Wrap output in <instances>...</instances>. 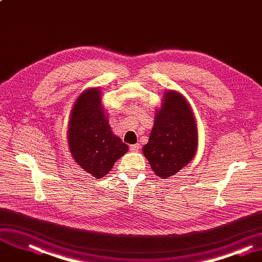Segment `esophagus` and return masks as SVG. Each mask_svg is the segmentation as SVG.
I'll list each match as a JSON object with an SVG mask.
<instances>
[{
  "mask_svg": "<svg viewBox=\"0 0 262 262\" xmlns=\"http://www.w3.org/2000/svg\"><path fill=\"white\" fill-rule=\"evenodd\" d=\"M139 149H140V144L130 145V150H131V151H138Z\"/></svg>",
  "mask_w": 262,
  "mask_h": 262,
  "instance_id": "34e87169",
  "label": "esophagus"
}]
</instances>
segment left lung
I'll use <instances>...</instances> for the list:
<instances>
[{
    "mask_svg": "<svg viewBox=\"0 0 262 262\" xmlns=\"http://www.w3.org/2000/svg\"><path fill=\"white\" fill-rule=\"evenodd\" d=\"M196 149L198 127L189 102L181 92L165 91L144 156L162 180L180 172L194 158Z\"/></svg>",
    "mask_w": 262,
    "mask_h": 262,
    "instance_id": "left-lung-1",
    "label": "left lung"
}]
</instances>
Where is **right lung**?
I'll list each match as a JSON object with an SVG mask.
<instances>
[{
	"label": "right lung",
	"mask_w": 262,
	"mask_h": 262,
	"mask_svg": "<svg viewBox=\"0 0 262 262\" xmlns=\"http://www.w3.org/2000/svg\"><path fill=\"white\" fill-rule=\"evenodd\" d=\"M67 139L73 159L96 179L106 175L129 149L111 129L99 87L83 90L73 104Z\"/></svg>",
	"instance_id": "right-lung-1"
}]
</instances>
